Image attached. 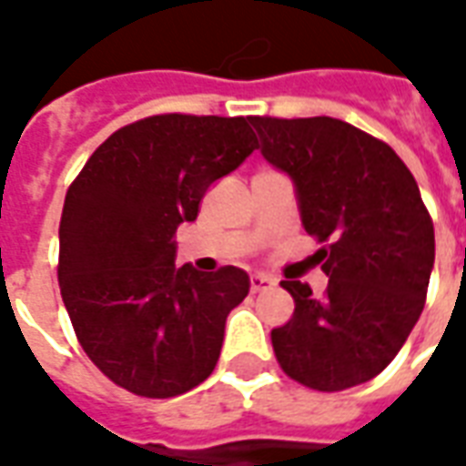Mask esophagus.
Instances as JSON below:
<instances>
[{
    "instance_id": "1",
    "label": "esophagus",
    "mask_w": 466,
    "mask_h": 466,
    "mask_svg": "<svg viewBox=\"0 0 466 466\" xmlns=\"http://www.w3.org/2000/svg\"><path fill=\"white\" fill-rule=\"evenodd\" d=\"M249 284H252V292H264V289H272V287H277V279L267 277V274H254L252 279H249Z\"/></svg>"
}]
</instances>
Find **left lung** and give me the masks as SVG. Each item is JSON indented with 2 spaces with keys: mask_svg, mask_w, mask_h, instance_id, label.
I'll return each instance as SVG.
<instances>
[{
  "mask_svg": "<svg viewBox=\"0 0 466 466\" xmlns=\"http://www.w3.org/2000/svg\"><path fill=\"white\" fill-rule=\"evenodd\" d=\"M259 149L294 182L327 292L282 282L294 314L272 329L277 361L309 390L342 391L390 364L420 319L434 267V227L390 144L332 116H249Z\"/></svg>",
  "mask_w": 466,
  "mask_h": 466,
  "instance_id": "1",
  "label": "left lung"
}]
</instances>
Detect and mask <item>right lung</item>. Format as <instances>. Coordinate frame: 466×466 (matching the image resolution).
I'll list each match as a JSON object with an SVG mask.
<instances>
[{"mask_svg": "<svg viewBox=\"0 0 466 466\" xmlns=\"http://www.w3.org/2000/svg\"><path fill=\"white\" fill-rule=\"evenodd\" d=\"M249 116L157 115L86 159L59 222V289L76 339L109 380L167 400L217 367L224 324L249 294L239 267H174V234L217 179L259 147Z\"/></svg>", "mask_w": 466, "mask_h": 466, "instance_id": "add662e5", "label": "right lung"}]
</instances>
